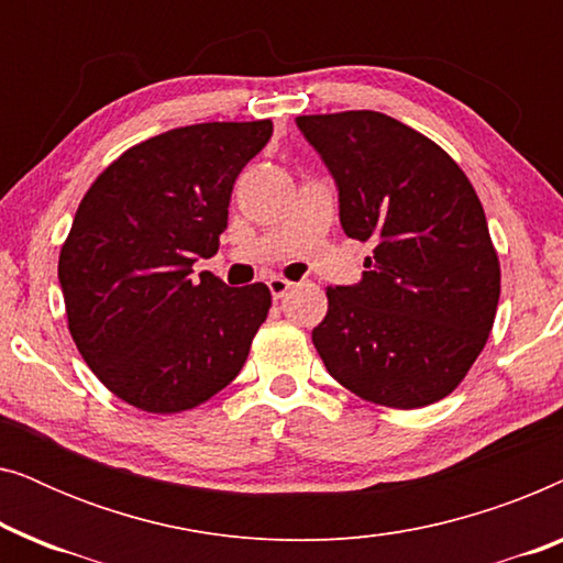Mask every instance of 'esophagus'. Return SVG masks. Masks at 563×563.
Segmentation results:
<instances>
[{
    "label": "esophagus",
    "mask_w": 563,
    "mask_h": 563,
    "mask_svg": "<svg viewBox=\"0 0 563 563\" xmlns=\"http://www.w3.org/2000/svg\"><path fill=\"white\" fill-rule=\"evenodd\" d=\"M289 289H291V282L282 279V276H272V279H268V291H272V297L276 299V302H279V299L287 295Z\"/></svg>",
    "instance_id": "1"
}]
</instances>
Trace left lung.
I'll list each match as a JSON object with an SVG mask.
<instances>
[{"label":"left lung","mask_w":563,"mask_h":563,"mask_svg":"<svg viewBox=\"0 0 563 563\" xmlns=\"http://www.w3.org/2000/svg\"><path fill=\"white\" fill-rule=\"evenodd\" d=\"M341 195V225L372 241L356 287H328L312 343L338 384L415 410L449 397L495 325L499 258L472 181L441 145L372 110L297 118Z\"/></svg>","instance_id":"left-lung-1"}]
</instances>
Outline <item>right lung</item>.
I'll list each match as a JSON object with an SVG mask.
<instances>
[{
	"mask_svg": "<svg viewBox=\"0 0 563 563\" xmlns=\"http://www.w3.org/2000/svg\"><path fill=\"white\" fill-rule=\"evenodd\" d=\"M272 120L199 122L128 148L97 176L58 256L68 330L97 379L143 412L174 415L225 389L264 325L266 284L228 287L210 258L243 166Z\"/></svg>",
	"mask_w": 563,
	"mask_h": 563,
	"instance_id": "right-lung-1",
	"label": "right lung"
}]
</instances>
